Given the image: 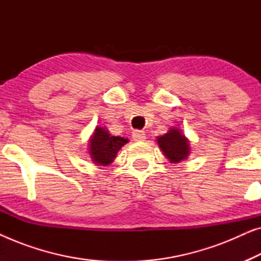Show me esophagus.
Wrapping results in <instances>:
<instances>
[{"mask_svg": "<svg viewBox=\"0 0 261 261\" xmlns=\"http://www.w3.org/2000/svg\"><path fill=\"white\" fill-rule=\"evenodd\" d=\"M132 137H133L135 141H144L146 139V134H145V132H142V130H133Z\"/></svg>", "mask_w": 261, "mask_h": 261, "instance_id": "esophagus-1", "label": "esophagus"}]
</instances>
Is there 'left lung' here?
Instances as JSON below:
<instances>
[{"instance_id": "8db88e82", "label": "left lung", "mask_w": 261, "mask_h": 261, "mask_svg": "<svg viewBox=\"0 0 261 261\" xmlns=\"http://www.w3.org/2000/svg\"><path fill=\"white\" fill-rule=\"evenodd\" d=\"M156 142L164 155L172 164L183 162L190 154V141L177 127L170 128L167 133L156 137Z\"/></svg>"}]
</instances>
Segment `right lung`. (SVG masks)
Segmentation results:
<instances>
[{"instance_id": "obj_1", "label": "right lung", "mask_w": 261, "mask_h": 261, "mask_svg": "<svg viewBox=\"0 0 261 261\" xmlns=\"http://www.w3.org/2000/svg\"><path fill=\"white\" fill-rule=\"evenodd\" d=\"M128 139L122 137H115L109 133L105 127L97 126L89 140V155L91 162L98 166H108L116 158L117 152Z\"/></svg>"}]
</instances>
